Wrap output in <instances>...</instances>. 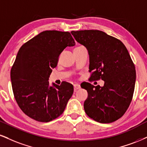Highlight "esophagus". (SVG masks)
<instances>
[{
    "label": "esophagus",
    "instance_id": "1",
    "mask_svg": "<svg viewBox=\"0 0 147 147\" xmlns=\"http://www.w3.org/2000/svg\"><path fill=\"white\" fill-rule=\"evenodd\" d=\"M74 91H76L77 90H78L79 88H80V86L78 84H75L74 85Z\"/></svg>",
    "mask_w": 147,
    "mask_h": 147
}]
</instances>
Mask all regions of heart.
<instances>
[{
    "instance_id": "heart-1",
    "label": "heart",
    "mask_w": 147,
    "mask_h": 147,
    "mask_svg": "<svg viewBox=\"0 0 147 147\" xmlns=\"http://www.w3.org/2000/svg\"><path fill=\"white\" fill-rule=\"evenodd\" d=\"M78 47H80V46H78ZM76 48H77V47H76Z\"/></svg>"
}]
</instances>
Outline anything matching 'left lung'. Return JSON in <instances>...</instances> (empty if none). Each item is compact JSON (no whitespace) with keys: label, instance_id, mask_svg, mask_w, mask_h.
<instances>
[{"label":"left lung","instance_id":"8db88e82","mask_svg":"<svg viewBox=\"0 0 147 147\" xmlns=\"http://www.w3.org/2000/svg\"><path fill=\"white\" fill-rule=\"evenodd\" d=\"M78 42L87 49L90 79L104 81L103 86L88 82L81 87L88 92L84 108L90 119L101 123L117 121L131 103L136 70L126 47L120 40L98 30L71 31Z\"/></svg>","mask_w":147,"mask_h":147}]
</instances>
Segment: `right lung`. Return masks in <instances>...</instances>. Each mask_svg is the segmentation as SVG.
Instances as JSON below:
<instances>
[{
  "label": "right lung",
  "instance_id": "right-lung-1",
  "mask_svg": "<svg viewBox=\"0 0 147 147\" xmlns=\"http://www.w3.org/2000/svg\"><path fill=\"white\" fill-rule=\"evenodd\" d=\"M75 43L69 32L46 30L20 48L11 69V81L18 106L28 117L49 122L64 112L73 95V85L50 86L48 80L60 54Z\"/></svg>",
  "mask_w": 147,
  "mask_h": 147
}]
</instances>
